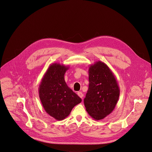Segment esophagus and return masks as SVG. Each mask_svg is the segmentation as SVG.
Wrapping results in <instances>:
<instances>
[{"label":"esophagus","mask_w":152,"mask_h":152,"mask_svg":"<svg viewBox=\"0 0 152 152\" xmlns=\"http://www.w3.org/2000/svg\"><path fill=\"white\" fill-rule=\"evenodd\" d=\"M77 95H78V96H79L80 98H82L83 96V94L82 92H77Z\"/></svg>","instance_id":"34e87169"}]
</instances>
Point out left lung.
I'll use <instances>...</instances> for the list:
<instances>
[{
    "mask_svg": "<svg viewBox=\"0 0 152 152\" xmlns=\"http://www.w3.org/2000/svg\"><path fill=\"white\" fill-rule=\"evenodd\" d=\"M89 89L84 99L86 110L95 120L104 119L114 110L120 90L117 80L104 62L96 61L89 67Z\"/></svg>",
    "mask_w": 152,
    "mask_h": 152,
    "instance_id": "8db88e82",
    "label": "left lung"
}]
</instances>
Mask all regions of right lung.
Here are the masks:
<instances>
[{
    "mask_svg": "<svg viewBox=\"0 0 152 152\" xmlns=\"http://www.w3.org/2000/svg\"><path fill=\"white\" fill-rule=\"evenodd\" d=\"M69 66L60 63L50 65L39 85V97L45 112L58 121L70 114L81 98L67 85L64 74Z\"/></svg>",
    "mask_w": 152,
    "mask_h": 152,
    "instance_id": "1",
    "label": "right lung"
}]
</instances>
